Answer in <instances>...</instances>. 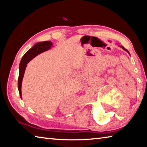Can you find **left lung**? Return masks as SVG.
Wrapping results in <instances>:
<instances>
[{
    "mask_svg": "<svg viewBox=\"0 0 147 147\" xmlns=\"http://www.w3.org/2000/svg\"><path fill=\"white\" fill-rule=\"evenodd\" d=\"M121 47V48L122 49H123V50H124V51H126V52H127V53L129 54H130V53H129V52L128 51V50H126V49H124V47H123V46H120Z\"/></svg>",
    "mask_w": 147,
    "mask_h": 147,
    "instance_id": "8db88e82",
    "label": "left lung"
}]
</instances>
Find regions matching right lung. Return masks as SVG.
Wrapping results in <instances>:
<instances>
[{"instance_id": "1", "label": "right lung", "mask_w": 147, "mask_h": 147, "mask_svg": "<svg viewBox=\"0 0 147 147\" xmlns=\"http://www.w3.org/2000/svg\"><path fill=\"white\" fill-rule=\"evenodd\" d=\"M53 43L49 41L39 42L35 44L32 48L28 50L24 55L22 58L21 62L19 64V78H18V89L19 91V94L21 98H22L21 93V86L22 81H23L24 71L26 67L27 63L32 59L35 58L38 54L47 51L53 47Z\"/></svg>"}]
</instances>
